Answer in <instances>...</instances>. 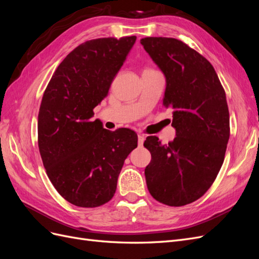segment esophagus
<instances>
[{"label":"esophagus","instance_id":"esophagus-1","mask_svg":"<svg viewBox=\"0 0 259 259\" xmlns=\"http://www.w3.org/2000/svg\"><path fill=\"white\" fill-rule=\"evenodd\" d=\"M145 135L143 134H138V146H143L145 142Z\"/></svg>","mask_w":259,"mask_h":259}]
</instances>
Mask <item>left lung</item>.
<instances>
[{"instance_id": "1", "label": "left lung", "mask_w": 259, "mask_h": 259, "mask_svg": "<svg viewBox=\"0 0 259 259\" xmlns=\"http://www.w3.org/2000/svg\"><path fill=\"white\" fill-rule=\"evenodd\" d=\"M140 43L165 75L163 106L173 109L176 130L167 145L147 137V187L156 201L183 206L209 189L223 165L230 136L225 90L210 62L184 42L150 36Z\"/></svg>"}]
</instances>
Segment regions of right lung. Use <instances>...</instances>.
Returning a JSON list of instances; mask_svg holds the SVG:
<instances>
[{"instance_id": "add662e5", "label": "right lung", "mask_w": 259, "mask_h": 259, "mask_svg": "<svg viewBox=\"0 0 259 259\" xmlns=\"http://www.w3.org/2000/svg\"><path fill=\"white\" fill-rule=\"evenodd\" d=\"M136 36L101 37L75 48L54 72L37 117V143L55 189L80 207H97L116 190L125 159L137 147V134L114 132L92 121Z\"/></svg>"}]
</instances>
